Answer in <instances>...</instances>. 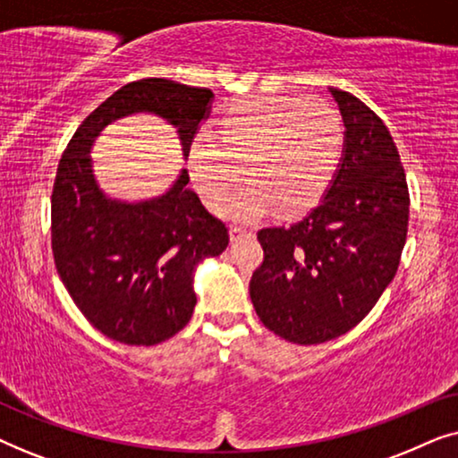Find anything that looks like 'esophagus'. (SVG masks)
Instances as JSON below:
<instances>
[{
    "instance_id": "1",
    "label": "esophagus",
    "mask_w": 458,
    "mask_h": 458,
    "mask_svg": "<svg viewBox=\"0 0 458 458\" xmlns=\"http://www.w3.org/2000/svg\"><path fill=\"white\" fill-rule=\"evenodd\" d=\"M246 235H250V231L248 229H243V227H231L229 229V237H231V242H237V240H242V237H246Z\"/></svg>"
}]
</instances>
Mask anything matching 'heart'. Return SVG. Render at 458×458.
<instances>
[{"label":"heart","instance_id":"obj_1","mask_svg":"<svg viewBox=\"0 0 458 458\" xmlns=\"http://www.w3.org/2000/svg\"><path fill=\"white\" fill-rule=\"evenodd\" d=\"M344 149L340 112L327 102L254 96L231 104L210 135L190 149L191 181L215 206L242 181L248 185L221 206L233 221H256L268 208L300 215L321 198Z\"/></svg>","mask_w":458,"mask_h":458}]
</instances>
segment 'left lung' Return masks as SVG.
I'll use <instances>...</instances> for the list:
<instances>
[{
    "label": "left lung",
    "instance_id": "1",
    "mask_svg": "<svg viewBox=\"0 0 458 458\" xmlns=\"http://www.w3.org/2000/svg\"><path fill=\"white\" fill-rule=\"evenodd\" d=\"M329 91L346 127L342 165L302 221L259 231L265 260L250 279L262 325L300 346L340 337L369 315L409 231V185L390 131L352 93Z\"/></svg>",
    "mask_w": 458,
    "mask_h": 458
}]
</instances>
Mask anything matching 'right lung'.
Returning a JSON list of instances; mask_svg holds the SVG:
<instances>
[{"label": "right lung", "mask_w": 458, "mask_h": 458, "mask_svg": "<svg viewBox=\"0 0 458 458\" xmlns=\"http://www.w3.org/2000/svg\"><path fill=\"white\" fill-rule=\"evenodd\" d=\"M212 98L168 79L133 81L79 124L62 154L52 191L54 262L79 310L110 340L154 346L179 334L196 306L193 271L227 248L229 229L187 187V171L146 202L106 198L89 149L106 124L152 112L179 129L187 156Z\"/></svg>", "instance_id": "add662e5"}]
</instances>
